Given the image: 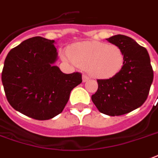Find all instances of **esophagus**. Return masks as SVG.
Here are the masks:
<instances>
[{
    "label": "esophagus",
    "instance_id": "obj_1",
    "mask_svg": "<svg viewBox=\"0 0 158 158\" xmlns=\"http://www.w3.org/2000/svg\"><path fill=\"white\" fill-rule=\"evenodd\" d=\"M88 80H89V77H88L87 76H86V75H83V76H82V81H83V82H86V81H87Z\"/></svg>",
    "mask_w": 158,
    "mask_h": 158
}]
</instances>
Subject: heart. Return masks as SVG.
<instances>
[{"mask_svg":"<svg viewBox=\"0 0 158 158\" xmlns=\"http://www.w3.org/2000/svg\"><path fill=\"white\" fill-rule=\"evenodd\" d=\"M69 60L86 70L92 77L108 79L114 77L124 65V52L114 44L85 41L68 49Z\"/></svg>","mask_w":158,"mask_h":158,"instance_id":"heart-1","label":"heart"}]
</instances>
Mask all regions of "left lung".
<instances>
[{
    "instance_id": "8db88e82",
    "label": "left lung",
    "mask_w": 158,
    "mask_h": 158,
    "mask_svg": "<svg viewBox=\"0 0 158 158\" xmlns=\"http://www.w3.org/2000/svg\"><path fill=\"white\" fill-rule=\"evenodd\" d=\"M124 52V65L118 73L98 80V88L92 101L99 112L109 116L123 115L140 107L147 100L153 81V70L146 48L125 35L107 39Z\"/></svg>"
}]
</instances>
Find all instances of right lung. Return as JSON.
Segmentation results:
<instances>
[{
    "label": "right lung",
    "instance_id": "right-lung-1",
    "mask_svg": "<svg viewBox=\"0 0 158 158\" xmlns=\"http://www.w3.org/2000/svg\"><path fill=\"white\" fill-rule=\"evenodd\" d=\"M55 40L33 37L8 53L2 81L7 101L17 111L46 120L63 111L81 74L63 73L54 65L58 58Z\"/></svg>",
    "mask_w": 158,
    "mask_h": 158
}]
</instances>
